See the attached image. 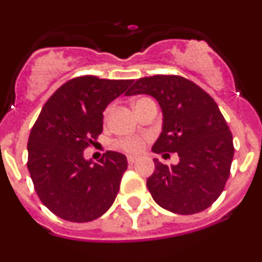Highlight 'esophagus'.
I'll return each mask as SVG.
<instances>
[{
  "mask_svg": "<svg viewBox=\"0 0 262 262\" xmlns=\"http://www.w3.org/2000/svg\"><path fill=\"white\" fill-rule=\"evenodd\" d=\"M137 160H138V158H137V157H133V156H129V157H128V163H129V165H133V163L137 162Z\"/></svg>",
  "mask_w": 262,
  "mask_h": 262,
  "instance_id": "34e87169",
  "label": "esophagus"
}]
</instances>
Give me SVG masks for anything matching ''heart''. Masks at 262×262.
Returning a JSON list of instances; mask_svg holds the SVG:
<instances>
[{
  "label": "heart",
  "instance_id": "1",
  "mask_svg": "<svg viewBox=\"0 0 262 262\" xmlns=\"http://www.w3.org/2000/svg\"><path fill=\"white\" fill-rule=\"evenodd\" d=\"M147 97H143V99H138L136 102H134V107L138 106L142 101H144ZM113 106H109L104 113V118L107 119L109 118L110 113H112ZM144 142H146V137H125V138L118 139L115 142V146L120 149L125 150V152L129 153H137L142 149L144 146Z\"/></svg>",
  "mask_w": 262,
  "mask_h": 262
}]
</instances>
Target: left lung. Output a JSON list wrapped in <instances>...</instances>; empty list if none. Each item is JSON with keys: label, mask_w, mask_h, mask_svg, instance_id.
I'll return each instance as SVG.
<instances>
[{"label": "left lung", "mask_w": 262, "mask_h": 262, "mask_svg": "<svg viewBox=\"0 0 262 262\" xmlns=\"http://www.w3.org/2000/svg\"><path fill=\"white\" fill-rule=\"evenodd\" d=\"M138 94L155 97L163 113L162 133L152 150L176 152L180 158L178 165L153 160L155 172L147 180L153 200L184 215L209 208L224 190L234 155L218 105L202 87L176 75L139 78L125 95Z\"/></svg>", "instance_id": "obj_1"}]
</instances>
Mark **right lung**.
<instances>
[{
	"label": "right lung",
	"instance_id": "add662e5",
	"mask_svg": "<svg viewBox=\"0 0 262 262\" xmlns=\"http://www.w3.org/2000/svg\"><path fill=\"white\" fill-rule=\"evenodd\" d=\"M133 80L80 76L63 83L41 109L28 142V170L40 202L64 221L84 223L118 195L126 157L107 150L92 163L83 150L102 132V112Z\"/></svg>",
	"mask_w": 262,
	"mask_h": 262
}]
</instances>
